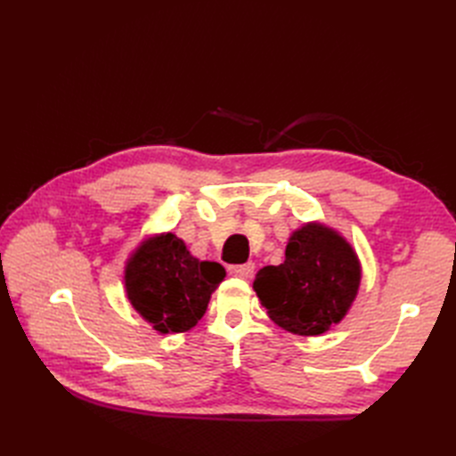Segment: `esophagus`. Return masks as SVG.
I'll return each mask as SVG.
<instances>
[{
	"instance_id": "34e87169",
	"label": "esophagus",
	"mask_w": 456,
	"mask_h": 456,
	"mask_svg": "<svg viewBox=\"0 0 456 456\" xmlns=\"http://www.w3.org/2000/svg\"><path fill=\"white\" fill-rule=\"evenodd\" d=\"M228 272H230V275H236V278L247 280V278H251V275H253L255 265H253V262H247V265H233V266L228 268Z\"/></svg>"
}]
</instances>
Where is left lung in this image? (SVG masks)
<instances>
[{
	"mask_svg": "<svg viewBox=\"0 0 456 456\" xmlns=\"http://www.w3.org/2000/svg\"><path fill=\"white\" fill-rule=\"evenodd\" d=\"M362 265L340 233L320 223L295 230L280 266H265L253 283L270 320L300 337L340 323L360 291Z\"/></svg>",
	"mask_w": 456,
	"mask_h": 456,
	"instance_id": "left-lung-1",
	"label": "left lung"
}]
</instances>
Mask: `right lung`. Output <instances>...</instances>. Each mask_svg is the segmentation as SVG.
Wrapping results in <instances>:
<instances>
[{"label": "right lung", "mask_w": 456, "mask_h": 456, "mask_svg": "<svg viewBox=\"0 0 456 456\" xmlns=\"http://www.w3.org/2000/svg\"><path fill=\"white\" fill-rule=\"evenodd\" d=\"M223 265L191 256L175 233L151 236L126 265V293L131 306L161 335L186 333L207 310L224 280Z\"/></svg>", "instance_id": "obj_1"}]
</instances>
